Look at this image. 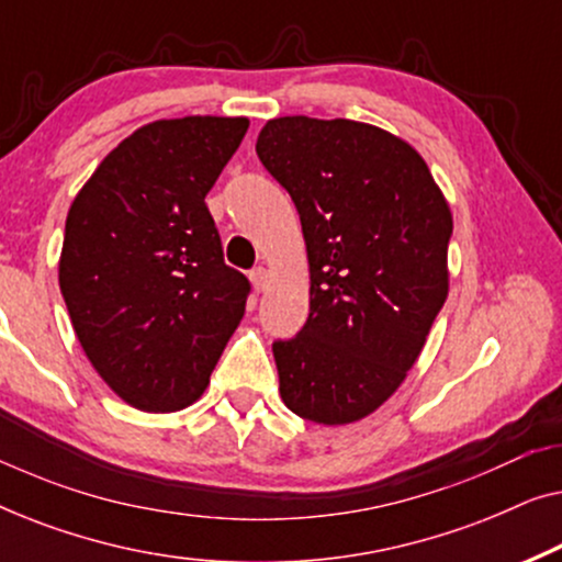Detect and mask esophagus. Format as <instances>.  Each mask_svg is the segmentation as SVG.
Masks as SVG:
<instances>
[{
	"label": "esophagus",
	"mask_w": 562,
	"mask_h": 562,
	"mask_svg": "<svg viewBox=\"0 0 562 562\" xmlns=\"http://www.w3.org/2000/svg\"><path fill=\"white\" fill-rule=\"evenodd\" d=\"M250 281H252V286H256V291H266L268 289V271H266V268L263 266L252 268Z\"/></svg>",
	"instance_id": "esophagus-1"
}]
</instances>
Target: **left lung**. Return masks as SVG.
I'll return each mask as SVG.
<instances>
[{"instance_id":"8db88e82","label":"left lung","mask_w":562,"mask_h":562,"mask_svg":"<svg viewBox=\"0 0 562 562\" xmlns=\"http://www.w3.org/2000/svg\"><path fill=\"white\" fill-rule=\"evenodd\" d=\"M256 153L294 199L310 260L306 325L273 342L281 398L350 425L402 386L448 299V199L409 143L366 122L268 120Z\"/></svg>"}]
</instances>
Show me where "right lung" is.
<instances>
[{"instance_id": "1", "label": "right lung", "mask_w": 562, "mask_h": 562, "mask_svg": "<svg viewBox=\"0 0 562 562\" xmlns=\"http://www.w3.org/2000/svg\"><path fill=\"white\" fill-rule=\"evenodd\" d=\"M248 125L212 114L143 125L68 210V317L94 371L135 409L194 404L245 314L250 283L225 266L204 196Z\"/></svg>"}]
</instances>
